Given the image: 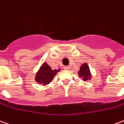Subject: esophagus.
Listing matches in <instances>:
<instances>
[{"label":"esophagus","mask_w":124,"mask_h":124,"mask_svg":"<svg viewBox=\"0 0 124 124\" xmlns=\"http://www.w3.org/2000/svg\"><path fill=\"white\" fill-rule=\"evenodd\" d=\"M64 70H69V69H70V66H64Z\"/></svg>","instance_id":"obj_1"}]
</instances>
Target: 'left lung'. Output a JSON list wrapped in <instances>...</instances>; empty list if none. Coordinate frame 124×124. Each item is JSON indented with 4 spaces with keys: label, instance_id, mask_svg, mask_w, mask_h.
Here are the masks:
<instances>
[{
    "label": "left lung",
    "instance_id": "obj_1",
    "mask_svg": "<svg viewBox=\"0 0 124 124\" xmlns=\"http://www.w3.org/2000/svg\"><path fill=\"white\" fill-rule=\"evenodd\" d=\"M78 76L82 78L84 81H86L88 80H91L92 78V74L90 71L89 67L86 63H83V64L80 66V70L78 72Z\"/></svg>",
    "mask_w": 124,
    "mask_h": 124
}]
</instances>
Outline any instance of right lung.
<instances>
[{"instance_id": "1", "label": "right lung", "mask_w": 124, "mask_h": 124, "mask_svg": "<svg viewBox=\"0 0 124 124\" xmlns=\"http://www.w3.org/2000/svg\"><path fill=\"white\" fill-rule=\"evenodd\" d=\"M59 71H60V68L53 70L47 62H44L36 72L35 80L38 84H42L44 86L47 85L53 80L54 77Z\"/></svg>"}]
</instances>
